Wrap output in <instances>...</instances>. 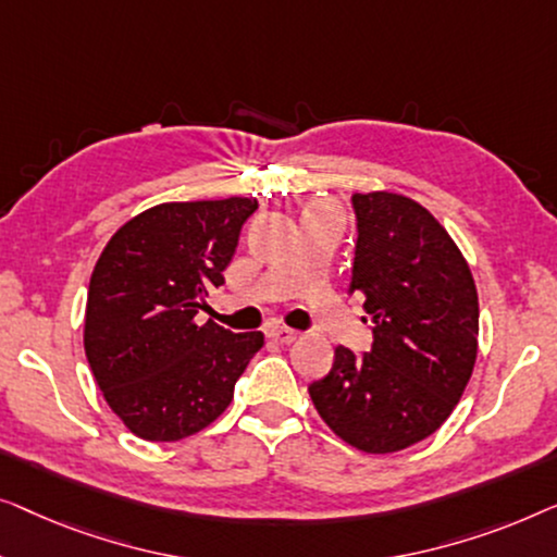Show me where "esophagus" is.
I'll list each match as a JSON object with an SVG mask.
<instances>
[{
    "mask_svg": "<svg viewBox=\"0 0 557 557\" xmlns=\"http://www.w3.org/2000/svg\"><path fill=\"white\" fill-rule=\"evenodd\" d=\"M268 335L275 343H282V346H289V343H295L297 341V331H293V327H272V331H268Z\"/></svg>",
    "mask_w": 557,
    "mask_h": 557,
    "instance_id": "obj_1",
    "label": "esophagus"
}]
</instances>
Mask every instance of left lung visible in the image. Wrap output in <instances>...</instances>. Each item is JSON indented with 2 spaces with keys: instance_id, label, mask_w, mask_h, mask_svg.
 I'll list each match as a JSON object with an SVG mask.
<instances>
[{
  "instance_id": "1",
  "label": "left lung",
  "mask_w": 557,
  "mask_h": 557,
  "mask_svg": "<svg viewBox=\"0 0 557 557\" xmlns=\"http://www.w3.org/2000/svg\"><path fill=\"white\" fill-rule=\"evenodd\" d=\"M358 222L350 293H363L371 354L338 346L310 383L320 419L366 454L432 436L459 404L476 360L480 302L449 232L401 194H354Z\"/></svg>"
}]
</instances>
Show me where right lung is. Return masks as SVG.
<instances>
[{"instance_id":"right-lung-1","label":"right lung","mask_w":557,"mask_h":557,"mask_svg":"<svg viewBox=\"0 0 557 557\" xmlns=\"http://www.w3.org/2000/svg\"><path fill=\"white\" fill-rule=\"evenodd\" d=\"M257 199L166 201L125 222L98 257L85 305V356L103 398L146 442L207 429L264 335L197 323L224 285Z\"/></svg>"}]
</instances>
